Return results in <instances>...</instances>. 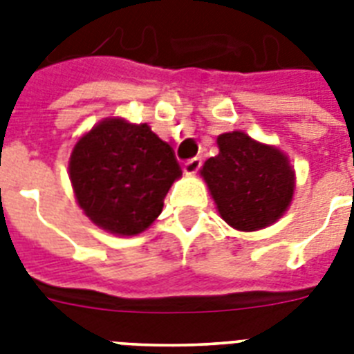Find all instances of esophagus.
Segmentation results:
<instances>
[{
  "instance_id": "34e87169",
  "label": "esophagus",
  "mask_w": 354,
  "mask_h": 354,
  "mask_svg": "<svg viewBox=\"0 0 354 354\" xmlns=\"http://www.w3.org/2000/svg\"><path fill=\"white\" fill-rule=\"evenodd\" d=\"M200 167H202V161H200V158H193V160L185 161V165H183V172H185L187 176H194V174L200 171Z\"/></svg>"
}]
</instances>
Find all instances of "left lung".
<instances>
[{
	"mask_svg": "<svg viewBox=\"0 0 354 354\" xmlns=\"http://www.w3.org/2000/svg\"><path fill=\"white\" fill-rule=\"evenodd\" d=\"M218 156L202 167V176L224 221L241 232L275 222L290 205L294 171L281 150L244 132L222 133Z\"/></svg>",
	"mask_w": 354,
	"mask_h": 354,
	"instance_id": "left-lung-1",
	"label": "left lung"
}]
</instances>
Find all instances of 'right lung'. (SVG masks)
Instances as JSON below:
<instances>
[{
  "label": "right lung",
  "instance_id": "1",
  "mask_svg": "<svg viewBox=\"0 0 354 354\" xmlns=\"http://www.w3.org/2000/svg\"><path fill=\"white\" fill-rule=\"evenodd\" d=\"M182 176L171 145L149 124L106 119L77 141L69 178L91 222L115 235H138L158 218Z\"/></svg>",
  "mask_w": 354,
  "mask_h": 354
}]
</instances>
